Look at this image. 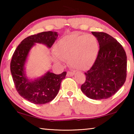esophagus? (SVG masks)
Returning <instances> with one entry per match:
<instances>
[{
	"mask_svg": "<svg viewBox=\"0 0 134 134\" xmlns=\"http://www.w3.org/2000/svg\"><path fill=\"white\" fill-rule=\"evenodd\" d=\"M74 74H75V72H74V71H67V76L68 77H70V76H73Z\"/></svg>",
	"mask_w": 134,
	"mask_h": 134,
	"instance_id": "esophagus-1",
	"label": "esophagus"
}]
</instances>
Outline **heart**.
Wrapping results in <instances>:
<instances>
[{
	"instance_id": "heart-1",
	"label": "heart",
	"mask_w": 134,
	"mask_h": 134,
	"mask_svg": "<svg viewBox=\"0 0 134 134\" xmlns=\"http://www.w3.org/2000/svg\"><path fill=\"white\" fill-rule=\"evenodd\" d=\"M99 50L98 41L91 34H72L65 36L58 40L54 46L55 60H68L72 67L80 70L92 66Z\"/></svg>"
}]
</instances>
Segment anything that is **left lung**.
<instances>
[{"label": "left lung", "mask_w": 134, "mask_h": 134, "mask_svg": "<svg viewBox=\"0 0 134 134\" xmlns=\"http://www.w3.org/2000/svg\"><path fill=\"white\" fill-rule=\"evenodd\" d=\"M99 44L93 65L85 72L86 81L81 90L90 99L109 98L124 85L126 78L127 57L121 44L102 32H92Z\"/></svg>", "instance_id": "obj_1"}]
</instances>
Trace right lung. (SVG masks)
<instances>
[{
  "mask_svg": "<svg viewBox=\"0 0 134 134\" xmlns=\"http://www.w3.org/2000/svg\"><path fill=\"white\" fill-rule=\"evenodd\" d=\"M58 37L57 32H42L28 37L22 41L13 53L10 62V71L18 93L30 102L41 105L53 100L57 95L61 83L67 72L55 74L48 71L41 77L32 81L25 76L24 65L31 48L35 43L51 48Z\"/></svg>",
  "mask_w": 134,
  "mask_h": 134,
  "instance_id": "1",
  "label": "right lung"
}]
</instances>
